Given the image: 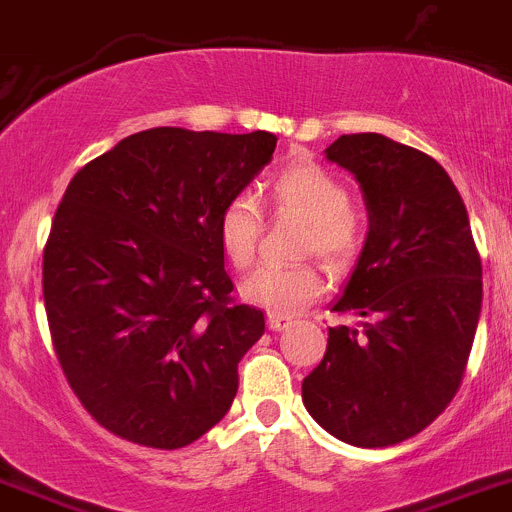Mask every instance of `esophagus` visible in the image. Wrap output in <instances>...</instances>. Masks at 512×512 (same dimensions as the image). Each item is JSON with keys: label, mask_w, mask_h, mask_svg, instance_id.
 Segmentation results:
<instances>
[{"label": "esophagus", "mask_w": 512, "mask_h": 512, "mask_svg": "<svg viewBox=\"0 0 512 512\" xmlns=\"http://www.w3.org/2000/svg\"><path fill=\"white\" fill-rule=\"evenodd\" d=\"M287 325H292V320L287 315H277V312H267V327H270L272 332H280L285 330Z\"/></svg>", "instance_id": "34e87169"}]
</instances>
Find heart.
Segmentation results:
<instances>
[{"label": "heart", "mask_w": 512, "mask_h": 512, "mask_svg": "<svg viewBox=\"0 0 512 512\" xmlns=\"http://www.w3.org/2000/svg\"><path fill=\"white\" fill-rule=\"evenodd\" d=\"M272 207L282 215L307 222L302 255H320L327 265L345 267L360 250V222L350 210L352 197L345 182L312 160H297L280 170L270 185ZM262 237V212L250 192H237L217 215V240L227 260L245 270L255 262ZM325 290L312 262L257 267L242 285L247 300L277 315H295Z\"/></svg>", "instance_id": "heart-1"}]
</instances>
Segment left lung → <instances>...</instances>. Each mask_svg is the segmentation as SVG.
Wrapping results in <instances>:
<instances>
[{"instance_id": "1", "label": "left lung", "mask_w": 512, "mask_h": 512, "mask_svg": "<svg viewBox=\"0 0 512 512\" xmlns=\"http://www.w3.org/2000/svg\"><path fill=\"white\" fill-rule=\"evenodd\" d=\"M325 155L360 182L370 232L332 305L360 327H330L302 403L342 443L388 448L428 428L460 390L483 265L463 197L433 157L375 132L342 135Z\"/></svg>"}]
</instances>
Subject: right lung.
<instances>
[{"instance_id": "right-lung-1", "label": "right lung", "mask_w": 512, "mask_h": 512, "mask_svg": "<svg viewBox=\"0 0 512 512\" xmlns=\"http://www.w3.org/2000/svg\"><path fill=\"white\" fill-rule=\"evenodd\" d=\"M275 145L155 127L69 182L42 260L49 335L72 393L117 438L177 450L230 410L265 315L235 302L217 215Z\"/></svg>"}]
</instances>
